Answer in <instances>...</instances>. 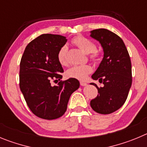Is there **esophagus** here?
<instances>
[{
    "label": "esophagus",
    "mask_w": 147,
    "mask_h": 147,
    "mask_svg": "<svg viewBox=\"0 0 147 147\" xmlns=\"http://www.w3.org/2000/svg\"><path fill=\"white\" fill-rule=\"evenodd\" d=\"M80 86H85L87 85V83L84 81H80Z\"/></svg>",
    "instance_id": "34e87169"
}]
</instances>
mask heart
<instances>
[{"instance_id": "1", "label": "heart", "mask_w": 147, "mask_h": 147, "mask_svg": "<svg viewBox=\"0 0 147 147\" xmlns=\"http://www.w3.org/2000/svg\"><path fill=\"white\" fill-rule=\"evenodd\" d=\"M72 43L81 50L84 53L89 54L90 58L93 60L96 59L98 56V53L95 51L94 44L92 41L78 36L72 39ZM67 47L66 45L62 46L58 53V61L62 66H67L68 64V60L67 57ZM92 72V67L88 64L74 66L69 69L67 72V75L71 78H75L80 80H84L87 78L88 74Z\"/></svg>"}]
</instances>
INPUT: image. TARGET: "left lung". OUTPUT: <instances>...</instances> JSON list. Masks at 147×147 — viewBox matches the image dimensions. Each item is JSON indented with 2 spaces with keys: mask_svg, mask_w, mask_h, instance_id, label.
Here are the masks:
<instances>
[{
  "mask_svg": "<svg viewBox=\"0 0 147 147\" xmlns=\"http://www.w3.org/2000/svg\"><path fill=\"white\" fill-rule=\"evenodd\" d=\"M90 36L98 41L103 49V59L92 75L103 86L99 94L90 102L92 109L101 114H109L119 109L127 98L132 85V67L129 53L122 39L108 29L91 31Z\"/></svg>",
  "mask_w": 147,
  "mask_h": 147,
  "instance_id": "left-lung-1",
  "label": "left lung"
}]
</instances>
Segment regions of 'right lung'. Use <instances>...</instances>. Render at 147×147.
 <instances>
[{"instance_id": "right-lung-1", "label": "right lung", "mask_w": 147, "mask_h": 147, "mask_svg": "<svg viewBox=\"0 0 147 147\" xmlns=\"http://www.w3.org/2000/svg\"><path fill=\"white\" fill-rule=\"evenodd\" d=\"M67 42L65 36L42 34L26 46L20 64V88L34 114L44 119H55L67 111L71 94L80 86L75 78L60 80L64 72L58 53Z\"/></svg>"}]
</instances>
